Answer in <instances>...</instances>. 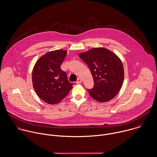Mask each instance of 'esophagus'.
Returning a JSON list of instances; mask_svg holds the SVG:
<instances>
[{"instance_id":"34e87169","label":"esophagus","mask_w":157,"mask_h":157,"mask_svg":"<svg viewBox=\"0 0 157 157\" xmlns=\"http://www.w3.org/2000/svg\"><path fill=\"white\" fill-rule=\"evenodd\" d=\"M82 79L81 78H80V77H79V78L77 79V83L79 84V83H82Z\"/></svg>"}]
</instances>
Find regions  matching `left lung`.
<instances>
[{
	"instance_id": "left-lung-1",
	"label": "left lung",
	"mask_w": 157,
	"mask_h": 157,
	"mask_svg": "<svg viewBox=\"0 0 157 157\" xmlns=\"http://www.w3.org/2000/svg\"><path fill=\"white\" fill-rule=\"evenodd\" d=\"M79 57L89 67L94 85L87 90L90 95L99 102H108L119 93L124 78V71L120 58L109 50L104 48H95Z\"/></svg>"
}]
</instances>
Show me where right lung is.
<instances>
[{
    "label": "right lung",
    "mask_w": 157,
    "mask_h": 157,
    "mask_svg": "<svg viewBox=\"0 0 157 157\" xmlns=\"http://www.w3.org/2000/svg\"><path fill=\"white\" fill-rule=\"evenodd\" d=\"M67 51L56 50L47 52L35 63L32 72V83L38 97L49 104H56L72 88L74 83L67 80L60 68Z\"/></svg>",
    "instance_id": "1"
}]
</instances>
